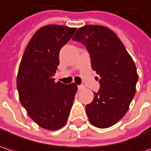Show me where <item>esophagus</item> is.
Wrapping results in <instances>:
<instances>
[{
	"mask_svg": "<svg viewBox=\"0 0 151 151\" xmlns=\"http://www.w3.org/2000/svg\"><path fill=\"white\" fill-rule=\"evenodd\" d=\"M78 91H83V90L85 89V86L83 85V84H80V85H78Z\"/></svg>",
	"mask_w": 151,
	"mask_h": 151,
	"instance_id": "esophagus-1",
	"label": "esophagus"
}]
</instances>
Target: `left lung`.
I'll return each instance as SVG.
<instances>
[{
  "instance_id": "left-lung-1",
  "label": "left lung",
  "mask_w": 151,
  "mask_h": 151,
  "mask_svg": "<svg viewBox=\"0 0 151 151\" xmlns=\"http://www.w3.org/2000/svg\"><path fill=\"white\" fill-rule=\"evenodd\" d=\"M73 40L85 46L92 69L101 77L98 92L93 91V101L85 107L88 119L98 128L112 127L126 114L136 92L135 63L108 27L84 25L78 29Z\"/></svg>"
}]
</instances>
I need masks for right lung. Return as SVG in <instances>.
I'll use <instances>...</instances> for the list:
<instances>
[{"instance_id": "obj_1", "label": "right lung", "mask_w": 151, "mask_h": 151, "mask_svg": "<svg viewBox=\"0 0 151 151\" xmlns=\"http://www.w3.org/2000/svg\"><path fill=\"white\" fill-rule=\"evenodd\" d=\"M76 28L49 24L40 28L24 52L17 76L19 100L41 127L55 131L67 123L78 86L55 82L60 49Z\"/></svg>"}]
</instances>
